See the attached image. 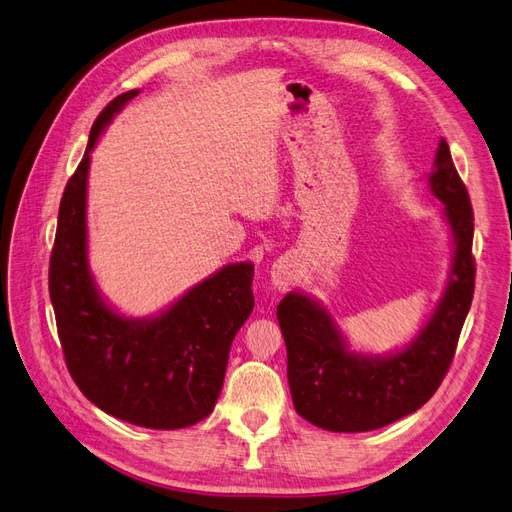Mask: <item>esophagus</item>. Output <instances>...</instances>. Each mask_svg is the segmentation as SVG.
Instances as JSON below:
<instances>
[{"label": "esophagus", "mask_w": 512, "mask_h": 512, "mask_svg": "<svg viewBox=\"0 0 512 512\" xmlns=\"http://www.w3.org/2000/svg\"><path fill=\"white\" fill-rule=\"evenodd\" d=\"M293 276H295V268L289 259H278L270 272L272 285H276L278 289H287L291 285Z\"/></svg>", "instance_id": "34e87169"}]
</instances>
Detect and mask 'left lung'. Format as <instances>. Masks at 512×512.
I'll list each match as a JSON object with an SVG mask.
<instances>
[{
	"label": "left lung",
	"instance_id": "obj_1",
	"mask_svg": "<svg viewBox=\"0 0 512 512\" xmlns=\"http://www.w3.org/2000/svg\"><path fill=\"white\" fill-rule=\"evenodd\" d=\"M453 240V274L434 312L408 349L389 357L346 351L332 317L306 295L287 293L276 317L287 344V378L298 415L329 432H370L419 410L447 376L474 295V212L447 140L430 176Z\"/></svg>",
	"mask_w": 512,
	"mask_h": 512
}]
</instances>
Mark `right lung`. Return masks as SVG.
<instances>
[{
    "label": "right lung",
    "instance_id": "add662e5",
    "mask_svg": "<svg viewBox=\"0 0 512 512\" xmlns=\"http://www.w3.org/2000/svg\"><path fill=\"white\" fill-rule=\"evenodd\" d=\"M136 95L114 97L91 127L59 204L48 291L65 366L85 398L121 421L180 430L208 417L219 398L229 346L255 306L253 263L223 268L157 319H123L104 304L87 266L89 153Z\"/></svg>",
    "mask_w": 512,
    "mask_h": 512
}]
</instances>
